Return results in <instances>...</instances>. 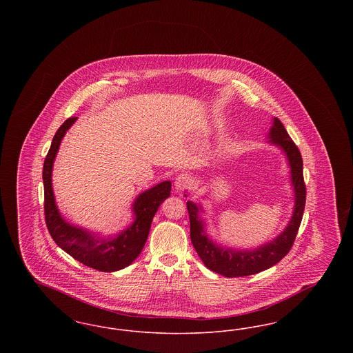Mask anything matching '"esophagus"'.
Wrapping results in <instances>:
<instances>
[{
    "mask_svg": "<svg viewBox=\"0 0 353 353\" xmlns=\"http://www.w3.org/2000/svg\"><path fill=\"white\" fill-rule=\"evenodd\" d=\"M192 185H193V179H192V176L188 174V173H181V174H179V176L176 177L174 186H176L177 190H181V192H183V190L189 189Z\"/></svg>",
    "mask_w": 353,
    "mask_h": 353,
    "instance_id": "1",
    "label": "esophagus"
}]
</instances>
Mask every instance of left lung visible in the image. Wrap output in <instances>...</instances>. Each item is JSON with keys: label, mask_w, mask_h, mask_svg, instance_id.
Here are the masks:
<instances>
[{"label": "left lung", "mask_w": 353, "mask_h": 353, "mask_svg": "<svg viewBox=\"0 0 353 353\" xmlns=\"http://www.w3.org/2000/svg\"><path fill=\"white\" fill-rule=\"evenodd\" d=\"M269 134L270 141L281 147L287 154L291 168V181L295 190L294 214L282 234L252 252H236L228 248H219L208 238L203 230V223L201 219H199L200 208L193 202H186L190 221V239L196 252L208 269L228 278L252 275L276 265L291 250L302 222L305 206L302 154L279 119H274V125Z\"/></svg>", "instance_id": "1"}]
</instances>
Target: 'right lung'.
Returning <instances> with one entry per match:
<instances>
[{
    "label": "right lung",
    "mask_w": 353,
    "mask_h": 353,
    "mask_svg": "<svg viewBox=\"0 0 353 353\" xmlns=\"http://www.w3.org/2000/svg\"><path fill=\"white\" fill-rule=\"evenodd\" d=\"M77 118H68L54 134L43 163L45 221L54 242L68 255L91 269L112 272L131 265L141 252L152 219L159 206L170 194V181H164L141 193L134 203V222L124 232L110 238H97L81 228L72 226L61 217L52 193L51 170L61 141Z\"/></svg>",
    "instance_id": "obj_1"
}]
</instances>
